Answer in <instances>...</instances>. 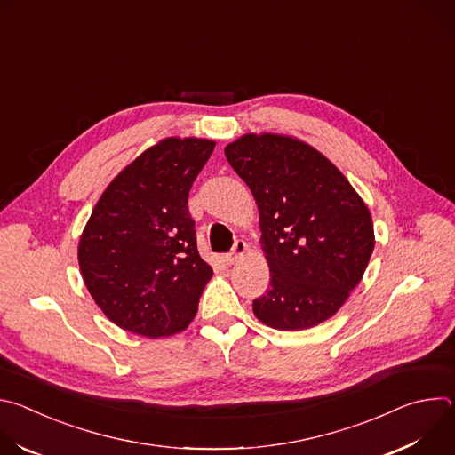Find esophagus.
I'll return each instance as SVG.
<instances>
[{
  "label": "esophagus",
  "instance_id": "obj_1",
  "mask_svg": "<svg viewBox=\"0 0 455 455\" xmlns=\"http://www.w3.org/2000/svg\"><path fill=\"white\" fill-rule=\"evenodd\" d=\"M246 250H248V246H246V243L243 241V239H235V243H234V248H232V251L230 253H227L225 255V261L228 263V265H234V263H237L239 259L246 253Z\"/></svg>",
  "mask_w": 455,
  "mask_h": 455
}]
</instances>
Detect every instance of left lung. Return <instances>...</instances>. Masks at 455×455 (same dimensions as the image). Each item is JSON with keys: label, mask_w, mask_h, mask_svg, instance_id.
<instances>
[{"label": "left lung", "mask_w": 455, "mask_h": 455, "mask_svg": "<svg viewBox=\"0 0 455 455\" xmlns=\"http://www.w3.org/2000/svg\"><path fill=\"white\" fill-rule=\"evenodd\" d=\"M259 207L270 290L253 313L281 331L333 316L360 283L374 248L369 209L346 176L311 146L244 135L225 148Z\"/></svg>", "instance_id": "left-lung-1"}]
</instances>
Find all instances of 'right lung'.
Returning <instances> with one entry per match:
<instances>
[{
  "instance_id": "right-lung-1",
  "label": "right lung",
  "mask_w": 455,
  "mask_h": 455,
  "mask_svg": "<svg viewBox=\"0 0 455 455\" xmlns=\"http://www.w3.org/2000/svg\"><path fill=\"white\" fill-rule=\"evenodd\" d=\"M212 140L165 139L104 190L79 243L84 284L125 331L158 339L185 330L212 268L198 253L188 190Z\"/></svg>"
}]
</instances>
